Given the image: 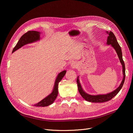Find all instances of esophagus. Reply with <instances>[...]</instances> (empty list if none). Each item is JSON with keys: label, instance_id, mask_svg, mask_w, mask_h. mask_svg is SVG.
Segmentation results:
<instances>
[{"label": "esophagus", "instance_id": "obj_1", "mask_svg": "<svg viewBox=\"0 0 133 133\" xmlns=\"http://www.w3.org/2000/svg\"><path fill=\"white\" fill-rule=\"evenodd\" d=\"M76 66H77V65H76V64H75V62H72L71 64V68H75L76 67Z\"/></svg>", "mask_w": 133, "mask_h": 133}]
</instances>
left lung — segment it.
<instances>
[{"label":"left lung","mask_w":133,"mask_h":133,"mask_svg":"<svg viewBox=\"0 0 133 133\" xmlns=\"http://www.w3.org/2000/svg\"><path fill=\"white\" fill-rule=\"evenodd\" d=\"M107 34L108 35L107 40V45H111L114 50H115L118 58H119L120 61L122 66V72H123V79L122 82H121L120 86H118L116 89L113 90V92L110 93H109L106 94H98L96 95H90L86 93L83 89L82 88V86L81 85V83L80 82L79 80V76H78L77 79H76V82H77L78 87V90L80 94V95L82 96V97L85 100L90 102H95V103H101V102H104L108 101L110 100H111L113 97L119 92L121 89L122 88L124 82L125 80V65L122 59V53L121 48L119 44H118L117 41L116 40V38L115 36H114V33L110 31L108 32V31H106Z\"/></svg>","instance_id":"8db88e82"}]
</instances>
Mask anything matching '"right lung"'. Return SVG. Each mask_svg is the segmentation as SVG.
<instances>
[{
  "label": "right lung",
  "instance_id": "add662e5",
  "mask_svg": "<svg viewBox=\"0 0 133 133\" xmlns=\"http://www.w3.org/2000/svg\"><path fill=\"white\" fill-rule=\"evenodd\" d=\"M40 32L36 31H29L27 33H25L22 36L18 41L16 46L13 48L12 53L15 52L18 49L23 47V46L33 43L34 42H37L40 40ZM66 73V71H63L62 72L59 73L55 79L54 85L52 93L47 96L44 99L38 103L34 104V106L36 107H46L52 104L55 101V99L58 94V84L59 82L62 80L63 77L65 76Z\"/></svg>",
  "mask_w": 133,
  "mask_h": 133
}]
</instances>
